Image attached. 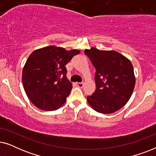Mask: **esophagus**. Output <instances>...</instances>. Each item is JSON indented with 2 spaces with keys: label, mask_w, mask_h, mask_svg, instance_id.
Wrapping results in <instances>:
<instances>
[{
  "label": "esophagus",
  "mask_w": 156,
  "mask_h": 156,
  "mask_svg": "<svg viewBox=\"0 0 156 156\" xmlns=\"http://www.w3.org/2000/svg\"><path fill=\"white\" fill-rule=\"evenodd\" d=\"M76 85H77V87H79V88H82V87H84V83L78 82V83H76Z\"/></svg>",
  "instance_id": "obj_1"
}]
</instances>
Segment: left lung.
Here are the masks:
<instances>
[{
    "mask_svg": "<svg viewBox=\"0 0 156 156\" xmlns=\"http://www.w3.org/2000/svg\"><path fill=\"white\" fill-rule=\"evenodd\" d=\"M96 68V91L87 97V101L96 112L112 114L129 101L136 84L131 61L114 50H85Z\"/></svg>",
    "mask_w": 156,
    "mask_h": 156,
    "instance_id": "8db88e82",
    "label": "left lung"
}]
</instances>
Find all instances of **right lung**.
Listing matches in <instances>:
<instances>
[{"label": "right lung", "instance_id": "right-lung-1", "mask_svg": "<svg viewBox=\"0 0 156 156\" xmlns=\"http://www.w3.org/2000/svg\"><path fill=\"white\" fill-rule=\"evenodd\" d=\"M80 52L52 45L31 53L23 67L22 80L27 97L36 107L49 112L65 103L72 88L65 65Z\"/></svg>", "mask_w": 156, "mask_h": 156}]
</instances>
